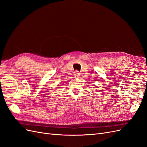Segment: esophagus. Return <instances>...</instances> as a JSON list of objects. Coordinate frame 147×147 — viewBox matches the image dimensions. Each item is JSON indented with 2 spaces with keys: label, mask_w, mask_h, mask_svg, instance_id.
<instances>
[{
  "label": "esophagus",
  "mask_w": 147,
  "mask_h": 147,
  "mask_svg": "<svg viewBox=\"0 0 147 147\" xmlns=\"http://www.w3.org/2000/svg\"><path fill=\"white\" fill-rule=\"evenodd\" d=\"M74 76L75 78H78L79 76H80V73L78 71H75V74H74Z\"/></svg>",
  "instance_id": "1"
}]
</instances>
